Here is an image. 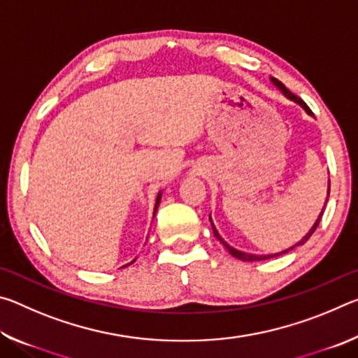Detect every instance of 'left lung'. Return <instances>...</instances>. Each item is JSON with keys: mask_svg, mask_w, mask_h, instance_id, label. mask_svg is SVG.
<instances>
[{"mask_svg": "<svg viewBox=\"0 0 358 358\" xmlns=\"http://www.w3.org/2000/svg\"><path fill=\"white\" fill-rule=\"evenodd\" d=\"M271 82H273L275 85H276V87L278 88H280L281 90V92L284 93V94H286L287 96V98L289 99H292V101H295L296 102V104H300L303 108H305V110L308 112V113H310V115H313V112H311V108L310 107H308L306 104H305V101H303V99H300L299 98V96H295L292 92H289V90L286 88V87H284V83H281L280 80H278V78H271ZM327 201H329V199H327ZM322 215H324V210H322V213H320L319 215V217H317V221L316 222H314V226L311 227V230H310V232H308L306 235H305V237H303L300 241H299V243H296L295 246H300V245H305L306 243V241L308 240H310V237H311V235L314 234V230H316L317 229V226H319V222H320V217H322ZM210 222H211V217H210ZM211 227H213V234H215V237L217 238V240H220L221 241V243L224 245V246H226V250L230 252V254H232V256L234 257H237V259H240V260H245V262H257V260H265V259H271V257H276V256H281V254H286V252H289V251H292L294 250V248L295 246H292V248H289V250H286V251H282V252H278V254H266V256H256V254H248V252H243V251H238V250H235V248H232V246H230V245H227L226 243V241H224L222 238H221V235L220 234H217V230H216V227L213 226V222H211Z\"/></svg>", "mask_w": 358, "mask_h": 358, "instance_id": "8db88e82", "label": "left lung"}]
</instances>
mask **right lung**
<instances>
[{
    "label": "right lung",
    "mask_w": 358,
    "mask_h": 358,
    "mask_svg": "<svg viewBox=\"0 0 358 358\" xmlns=\"http://www.w3.org/2000/svg\"><path fill=\"white\" fill-rule=\"evenodd\" d=\"M159 201H161V194L159 196H157V199H156V207H155V211H156V208H157V205H159ZM132 264V262H131ZM126 266V265H124Z\"/></svg>",
    "instance_id": "1"
}]
</instances>
